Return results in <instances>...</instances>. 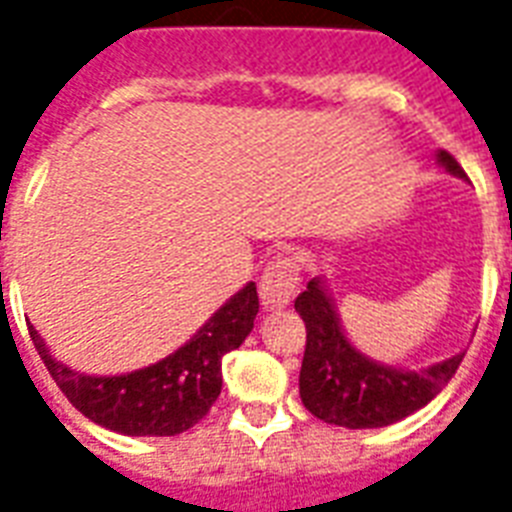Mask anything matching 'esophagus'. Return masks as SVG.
<instances>
[{
	"instance_id": "1",
	"label": "esophagus",
	"mask_w": 512,
	"mask_h": 512,
	"mask_svg": "<svg viewBox=\"0 0 512 512\" xmlns=\"http://www.w3.org/2000/svg\"><path fill=\"white\" fill-rule=\"evenodd\" d=\"M296 288H299V269H296L293 259L277 256V259L269 261L259 283V296L264 310L272 312L288 307L293 296H296Z\"/></svg>"
}]
</instances>
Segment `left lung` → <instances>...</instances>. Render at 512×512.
<instances>
[{
  "mask_svg": "<svg viewBox=\"0 0 512 512\" xmlns=\"http://www.w3.org/2000/svg\"><path fill=\"white\" fill-rule=\"evenodd\" d=\"M435 157L446 173L467 178L449 152H438ZM293 307L307 326V347L299 374L301 403L312 417L328 425L371 430L400 422L427 406L457 374L465 358V352H457L419 371L371 360L344 334L323 277H312Z\"/></svg>",
  "mask_w": 512,
  "mask_h": 512,
  "instance_id": "1",
  "label": "left lung"
}]
</instances>
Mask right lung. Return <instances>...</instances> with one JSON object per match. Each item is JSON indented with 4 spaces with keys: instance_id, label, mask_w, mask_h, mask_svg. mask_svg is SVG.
Listing matches in <instances>:
<instances>
[{
    "instance_id": "add662e5",
    "label": "right lung",
    "mask_w": 512,
    "mask_h": 512,
    "mask_svg": "<svg viewBox=\"0 0 512 512\" xmlns=\"http://www.w3.org/2000/svg\"><path fill=\"white\" fill-rule=\"evenodd\" d=\"M256 312L259 293L248 283L173 355L117 376L74 371L53 358L37 328L29 326V334L55 384L90 422L122 435H178L211 411L221 392V358L245 342Z\"/></svg>"
}]
</instances>
